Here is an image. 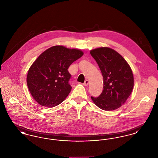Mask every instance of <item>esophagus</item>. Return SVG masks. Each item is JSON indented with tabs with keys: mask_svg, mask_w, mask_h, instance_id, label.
<instances>
[{
	"mask_svg": "<svg viewBox=\"0 0 158 158\" xmlns=\"http://www.w3.org/2000/svg\"><path fill=\"white\" fill-rule=\"evenodd\" d=\"M88 83H89V81H88V80H86V81H85V82L83 83V85L84 86H88Z\"/></svg>",
	"mask_w": 158,
	"mask_h": 158,
	"instance_id": "1",
	"label": "esophagus"
}]
</instances>
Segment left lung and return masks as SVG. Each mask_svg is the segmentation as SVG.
Instances as JSON below:
<instances>
[{"label": "left lung", "instance_id": "1", "mask_svg": "<svg viewBox=\"0 0 158 158\" xmlns=\"http://www.w3.org/2000/svg\"><path fill=\"white\" fill-rule=\"evenodd\" d=\"M104 79V89L97 97H91L94 104L105 111H112L124 104L134 86L132 70L118 53L108 47L92 50Z\"/></svg>", "mask_w": 158, "mask_h": 158}]
</instances>
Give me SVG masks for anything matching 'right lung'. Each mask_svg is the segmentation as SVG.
Wrapping results in <instances>:
<instances>
[{"label":"right lung","mask_w":158,"mask_h":158,"mask_svg":"<svg viewBox=\"0 0 158 158\" xmlns=\"http://www.w3.org/2000/svg\"><path fill=\"white\" fill-rule=\"evenodd\" d=\"M83 54L78 49L55 45L39 56L29 69L27 77L28 89L37 102L54 107L66 98L72 89L68 68Z\"/></svg>","instance_id":"add662e5"}]
</instances>
